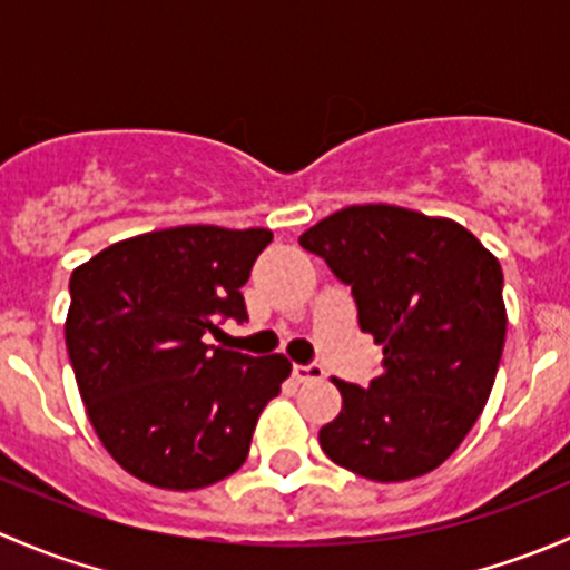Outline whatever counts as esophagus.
I'll list each match as a JSON object with an SVG mask.
<instances>
[{"label":"esophagus","instance_id":"obj_1","mask_svg":"<svg viewBox=\"0 0 570 570\" xmlns=\"http://www.w3.org/2000/svg\"><path fill=\"white\" fill-rule=\"evenodd\" d=\"M292 372H295V377H297V381H301V383H306V381H320V377L325 375V370H322L317 361H308V364H295V366H292Z\"/></svg>","mask_w":570,"mask_h":570}]
</instances>
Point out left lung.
<instances>
[{"instance_id":"obj_1","label":"left lung","mask_w":570,"mask_h":570,"mask_svg":"<svg viewBox=\"0 0 570 570\" xmlns=\"http://www.w3.org/2000/svg\"><path fill=\"white\" fill-rule=\"evenodd\" d=\"M350 286L358 325L383 344L361 389L320 430L333 463L377 482L422 476L461 446L502 361V267L452 220L386 204L347 206L301 237Z\"/></svg>"}]
</instances>
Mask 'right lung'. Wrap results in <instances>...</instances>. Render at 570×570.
Returning <instances> with one entry per match:
<instances>
[{"instance_id":"right-lung-1","label":"right lung","mask_w":570,"mask_h":570,"mask_svg":"<svg viewBox=\"0 0 570 570\" xmlns=\"http://www.w3.org/2000/svg\"><path fill=\"white\" fill-rule=\"evenodd\" d=\"M267 228L178 226L109 245L73 269L66 347L90 424L137 480L170 491L234 474L292 364L206 344L245 322Z\"/></svg>"}]
</instances>
